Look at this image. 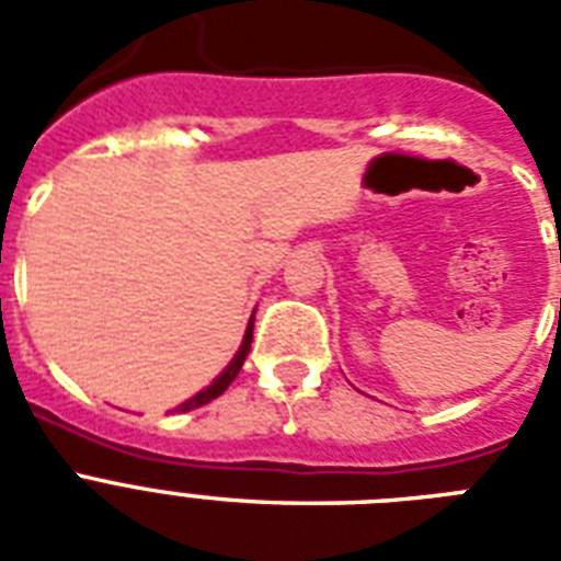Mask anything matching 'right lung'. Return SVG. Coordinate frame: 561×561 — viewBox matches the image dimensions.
Listing matches in <instances>:
<instances>
[{
    "label": "right lung",
    "mask_w": 561,
    "mask_h": 561,
    "mask_svg": "<svg viewBox=\"0 0 561 561\" xmlns=\"http://www.w3.org/2000/svg\"><path fill=\"white\" fill-rule=\"evenodd\" d=\"M250 341H253V329H247V334H244V346H241V352H238L236 355V360H232V364H229L227 367V373L220 375L218 381L211 383V387H206V390L203 392H197V396H194V399H188L186 404H180V413H186V410H194V408H203V404H209L211 399H218L220 392L227 390L229 383L236 381V375L241 373V367H244V358H247V352H250Z\"/></svg>",
    "instance_id": "obj_1"
}]
</instances>
